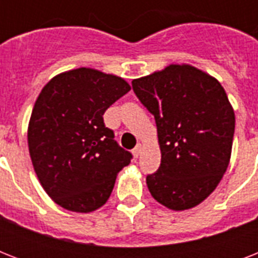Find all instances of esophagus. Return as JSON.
Instances as JSON below:
<instances>
[{
    "label": "esophagus",
    "instance_id": "1",
    "mask_svg": "<svg viewBox=\"0 0 258 258\" xmlns=\"http://www.w3.org/2000/svg\"><path fill=\"white\" fill-rule=\"evenodd\" d=\"M141 154H142V146L138 145L137 147L133 150V155L135 158H139V157H141Z\"/></svg>",
    "mask_w": 258,
    "mask_h": 258
}]
</instances>
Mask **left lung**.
Returning <instances> with one entry per match:
<instances>
[{
  "label": "left lung",
  "mask_w": 258,
  "mask_h": 258,
  "mask_svg": "<svg viewBox=\"0 0 258 258\" xmlns=\"http://www.w3.org/2000/svg\"><path fill=\"white\" fill-rule=\"evenodd\" d=\"M133 89L155 117L161 166L146 178L154 200L187 210L218 186L232 155L236 117L224 87L188 64L134 79Z\"/></svg>",
  "instance_id": "left-lung-1"
}]
</instances>
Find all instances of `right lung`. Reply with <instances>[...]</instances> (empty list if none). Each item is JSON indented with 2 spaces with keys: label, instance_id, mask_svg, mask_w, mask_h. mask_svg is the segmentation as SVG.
<instances>
[{
  "label": "right lung",
  "instance_id": "right-lung-1",
  "mask_svg": "<svg viewBox=\"0 0 258 258\" xmlns=\"http://www.w3.org/2000/svg\"><path fill=\"white\" fill-rule=\"evenodd\" d=\"M130 89L124 79L92 68L62 72L41 89L28 146L40 183L58 206L91 213L109 198L133 155L117 145L103 115Z\"/></svg>",
  "mask_w": 258,
  "mask_h": 258
}]
</instances>
